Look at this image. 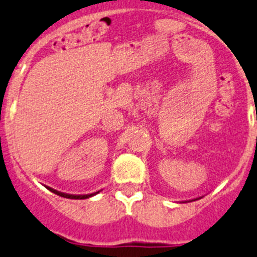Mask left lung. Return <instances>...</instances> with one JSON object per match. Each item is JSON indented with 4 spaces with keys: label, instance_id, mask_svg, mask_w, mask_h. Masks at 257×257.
Masks as SVG:
<instances>
[{
    "label": "left lung",
    "instance_id": "1",
    "mask_svg": "<svg viewBox=\"0 0 257 257\" xmlns=\"http://www.w3.org/2000/svg\"><path fill=\"white\" fill-rule=\"evenodd\" d=\"M196 200H198V198H196ZM196 200H193V201H196Z\"/></svg>",
    "mask_w": 257,
    "mask_h": 257
}]
</instances>
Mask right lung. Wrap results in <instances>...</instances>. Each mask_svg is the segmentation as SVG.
<instances>
[{
    "instance_id": "obj_1",
    "label": "right lung",
    "mask_w": 257,
    "mask_h": 257,
    "mask_svg": "<svg viewBox=\"0 0 257 257\" xmlns=\"http://www.w3.org/2000/svg\"><path fill=\"white\" fill-rule=\"evenodd\" d=\"M49 191H51L52 193H55V195L57 196H61V197L64 198H70V200H85V198H89V197H93V196H95L96 193H99L98 192H95V193H90V195H69V193H64V192H59L56 191V189L51 188V187H46Z\"/></svg>"
}]
</instances>
